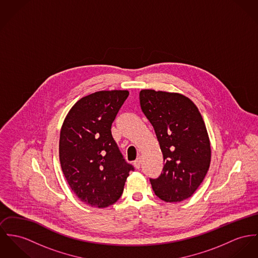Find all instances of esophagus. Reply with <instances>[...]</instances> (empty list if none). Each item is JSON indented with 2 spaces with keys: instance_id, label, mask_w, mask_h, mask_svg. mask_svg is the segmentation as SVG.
Returning a JSON list of instances; mask_svg holds the SVG:
<instances>
[{
  "instance_id": "obj_1",
  "label": "esophagus",
  "mask_w": 258,
  "mask_h": 258,
  "mask_svg": "<svg viewBox=\"0 0 258 258\" xmlns=\"http://www.w3.org/2000/svg\"><path fill=\"white\" fill-rule=\"evenodd\" d=\"M140 164H141V159L140 157L137 159L135 162H134V165H135V167L137 168V169H139L140 168Z\"/></svg>"
}]
</instances>
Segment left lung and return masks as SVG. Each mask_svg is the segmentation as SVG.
Segmentation results:
<instances>
[{"label":"left lung","mask_w":258,"mask_h":258,"mask_svg":"<svg viewBox=\"0 0 258 258\" xmlns=\"http://www.w3.org/2000/svg\"><path fill=\"white\" fill-rule=\"evenodd\" d=\"M143 114L154 127L164 158L157 178H150L155 195L166 202L190 198L205 178L211 161L210 140L196 104L179 93L143 89Z\"/></svg>","instance_id":"8db88e82"}]
</instances>
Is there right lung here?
<instances>
[{"instance_id": "add662e5", "label": "right lung", "mask_w": 258, "mask_h": 258, "mask_svg": "<svg viewBox=\"0 0 258 258\" xmlns=\"http://www.w3.org/2000/svg\"><path fill=\"white\" fill-rule=\"evenodd\" d=\"M127 90H103L79 100L59 134L60 167L72 190L85 204L105 208L120 198L134 170L122 157L111 127Z\"/></svg>"}]
</instances>
